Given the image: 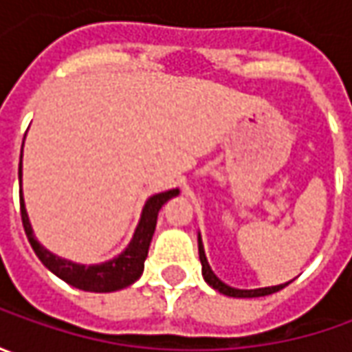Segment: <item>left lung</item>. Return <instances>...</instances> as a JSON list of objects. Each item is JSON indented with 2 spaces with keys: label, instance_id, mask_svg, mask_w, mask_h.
I'll list each match as a JSON object with an SVG mask.
<instances>
[{
  "label": "left lung",
  "instance_id": "8db88e82",
  "mask_svg": "<svg viewBox=\"0 0 352 352\" xmlns=\"http://www.w3.org/2000/svg\"><path fill=\"white\" fill-rule=\"evenodd\" d=\"M199 245V261H201V272H204V278L206 282L210 284L211 288H215L217 292H221L225 296H231V298H261V296H268V294H274V292L282 290L286 284H280V286H272V288H258V290H236V288H231L223 284L219 278L213 274V270L210 268L208 264V258H206V252H204V245H201V239L197 241ZM290 284V282H288Z\"/></svg>",
  "mask_w": 352,
  "mask_h": 352
}]
</instances>
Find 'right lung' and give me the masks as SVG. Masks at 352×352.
<instances>
[{"instance_id":"1","label":"right lung","mask_w":352,"mask_h":352,"mask_svg":"<svg viewBox=\"0 0 352 352\" xmlns=\"http://www.w3.org/2000/svg\"><path fill=\"white\" fill-rule=\"evenodd\" d=\"M19 186H21V162H19ZM178 196V190H170V192H162L153 196L142 210L141 221L139 227L133 235V241L129 243V247L117 258L109 261V263L96 264V266H84V264H74L70 261H64L54 256L52 252H48L45 247H41L36 243L33 235V229L29 223L27 211L23 206V194L19 190L21 199V221H23V229L25 235L29 239L31 247H33L34 254L41 258V263L47 266L50 272H54L56 276L62 278L64 282H68L70 286L80 288L84 292H116L121 288L131 286L137 278L142 274L144 268V261L148 254V245L155 233L156 217L160 208L168 201L170 197Z\"/></svg>"}]
</instances>
